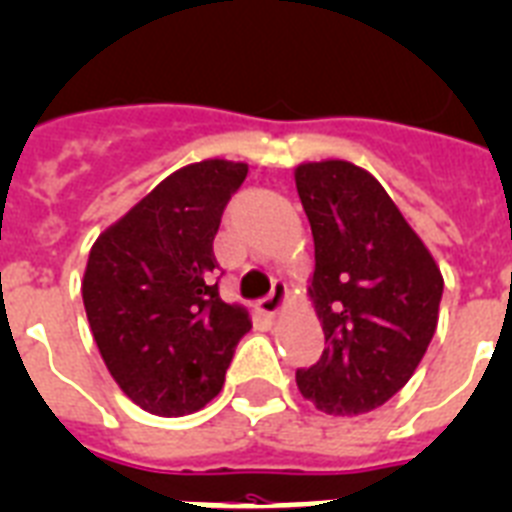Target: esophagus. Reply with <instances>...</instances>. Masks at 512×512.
<instances>
[{
	"instance_id": "34e87169",
	"label": "esophagus",
	"mask_w": 512,
	"mask_h": 512,
	"mask_svg": "<svg viewBox=\"0 0 512 512\" xmlns=\"http://www.w3.org/2000/svg\"><path fill=\"white\" fill-rule=\"evenodd\" d=\"M285 303H287V285L285 282H274L272 285V293L266 295L264 301H261V311L266 316H280L285 311Z\"/></svg>"
}]
</instances>
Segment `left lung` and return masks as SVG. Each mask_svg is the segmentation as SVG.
Listing matches in <instances>:
<instances>
[{
  "instance_id": "1",
  "label": "left lung",
  "mask_w": 512,
  "mask_h": 512,
  "mask_svg": "<svg viewBox=\"0 0 512 512\" xmlns=\"http://www.w3.org/2000/svg\"><path fill=\"white\" fill-rule=\"evenodd\" d=\"M295 188L314 235L308 298L324 353L295 371L298 390L329 416L369 413L413 377L442 301L437 261L377 177L345 159L303 162Z\"/></svg>"
}]
</instances>
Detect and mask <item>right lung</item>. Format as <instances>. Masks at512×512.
I'll use <instances>...</instances> for the list:
<instances>
[{"label": "right lung", "instance_id": "right-lung-1", "mask_svg": "<svg viewBox=\"0 0 512 512\" xmlns=\"http://www.w3.org/2000/svg\"><path fill=\"white\" fill-rule=\"evenodd\" d=\"M248 164L204 159L164 177L101 232L83 272V306L109 374L154 416L204 408L225 384L235 345L251 329L225 303L214 235Z\"/></svg>", "mask_w": 512, "mask_h": 512}]
</instances>
